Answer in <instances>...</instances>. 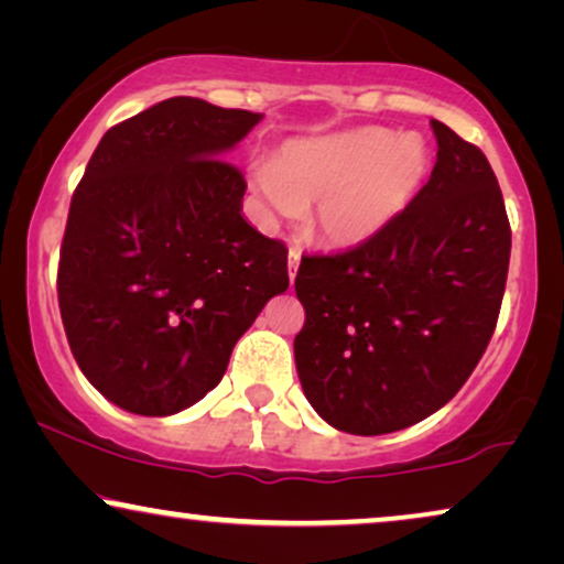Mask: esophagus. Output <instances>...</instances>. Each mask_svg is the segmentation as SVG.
<instances>
[{
  "mask_svg": "<svg viewBox=\"0 0 564 564\" xmlns=\"http://www.w3.org/2000/svg\"><path fill=\"white\" fill-rule=\"evenodd\" d=\"M288 267H290V280H295L297 267H300V251H297V249H290V253H288Z\"/></svg>",
  "mask_w": 564,
  "mask_h": 564,
  "instance_id": "1",
  "label": "esophagus"
}]
</instances>
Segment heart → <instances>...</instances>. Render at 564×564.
<instances>
[{"mask_svg":"<svg viewBox=\"0 0 564 564\" xmlns=\"http://www.w3.org/2000/svg\"><path fill=\"white\" fill-rule=\"evenodd\" d=\"M434 156L421 135L365 126L297 138L249 166V187L267 226L311 207V234L328 246H361L403 218L426 187Z\"/></svg>","mask_w":564,"mask_h":564,"instance_id":"obj_1","label":"heart"}]
</instances>
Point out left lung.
Segmentation results:
<instances>
[{"mask_svg": "<svg viewBox=\"0 0 564 564\" xmlns=\"http://www.w3.org/2000/svg\"><path fill=\"white\" fill-rule=\"evenodd\" d=\"M431 128L436 164L411 210L372 241L303 257L295 276L300 384L346 434H392L436 413L498 323L511 259L503 195L477 145Z\"/></svg>", "mask_w": 564, "mask_h": 564, "instance_id": "8db88e82", "label": "left lung"}]
</instances>
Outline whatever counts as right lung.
<instances>
[{
    "label": "right lung",
    "instance_id": "obj_1",
    "mask_svg": "<svg viewBox=\"0 0 564 564\" xmlns=\"http://www.w3.org/2000/svg\"><path fill=\"white\" fill-rule=\"evenodd\" d=\"M259 120L172 97L91 153L61 243L58 307L76 365L122 411L174 415L203 400L288 290V249L246 223V180L223 161Z\"/></svg>",
    "mask_w": 564,
    "mask_h": 564
}]
</instances>
